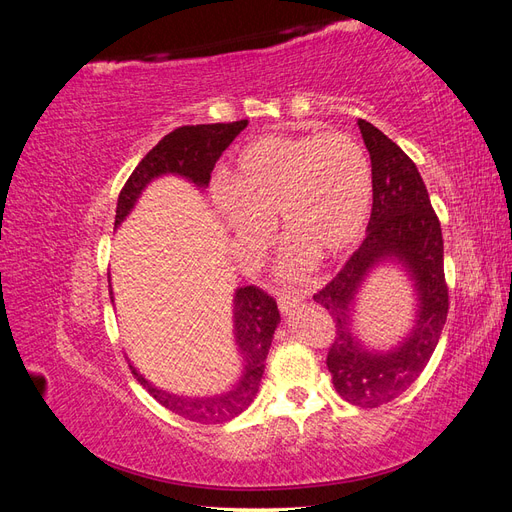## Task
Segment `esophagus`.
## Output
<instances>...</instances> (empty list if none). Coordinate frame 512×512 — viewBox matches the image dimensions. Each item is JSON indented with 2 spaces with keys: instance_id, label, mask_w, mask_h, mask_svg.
Masks as SVG:
<instances>
[{
  "instance_id": "esophagus-1",
  "label": "esophagus",
  "mask_w": 512,
  "mask_h": 512,
  "mask_svg": "<svg viewBox=\"0 0 512 512\" xmlns=\"http://www.w3.org/2000/svg\"><path fill=\"white\" fill-rule=\"evenodd\" d=\"M301 301H303V294H299V292L292 294V297H290V294H282L280 301H277V305H280L282 314H290L292 309L297 307V303H301Z\"/></svg>"
}]
</instances>
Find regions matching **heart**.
I'll return each instance as SVG.
<instances>
[{
    "label": "heart",
    "instance_id": "1",
    "mask_svg": "<svg viewBox=\"0 0 512 512\" xmlns=\"http://www.w3.org/2000/svg\"><path fill=\"white\" fill-rule=\"evenodd\" d=\"M374 179L363 145L350 134L262 136L232 160L213 203L239 241L262 245L273 220L292 241L286 273L301 275L314 258L335 260L361 241Z\"/></svg>",
    "mask_w": 512,
    "mask_h": 512
}]
</instances>
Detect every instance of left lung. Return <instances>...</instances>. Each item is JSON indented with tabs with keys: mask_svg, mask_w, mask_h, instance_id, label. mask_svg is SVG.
<instances>
[{
	"mask_svg": "<svg viewBox=\"0 0 512 512\" xmlns=\"http://www.w3.org/2000/svg\"><path fill=\"white\" fill-rule=\"evenodd\" d=\"M359 130L374 179L367 237L314 301L335 322L327 356L335 391L352 406L378 408L404 393L429 363L446 322L448 288L442 228L416 164L369 121L359 119ZM384 264L409 275L417 309L409 335L389 351H376L355 335L353 312L366 277Z\"/></svg>",
	"mask_w": 512,
	"mask_h": 512,
	"instance_id": "obj_1",
	"label": "left lung"
}]
</instances>
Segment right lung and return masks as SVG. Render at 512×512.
Returning <instances> with one entry per match:
<instances>
[{"mask_svg": "<svg viewBox=\"0 0 512 512\" xmlns=\"http://www.w3.org/2000/svg\"><path fill=\"white\" fill-rule=\"evenodd\" d=\"M247 128V119L232 123H203V126H183L153 147L147 156L138 162L134 173L123 185L117 200L115 228L134 211L138 198L143 196L147 185L166 175H175L190 181L194 188L205 190L211 179V170L220 160L222 151L235 141L241 130ZM113 301V288H111ZM277 303L267 292L256 286L237 288L232 294V335L241 359V376L226 391L215 395H179L160 389L149 382L130 363L132 374L141 382L149 395L160 401L164 408L175 412L188 421L203 425H218L230 418L239 416L252 404L262 374H265V361L273 342V333L280 324Z\"/></svg>", "mask_w": 512, "mask_h": 512, "instance_id": "right-lung-1", "label": "right lung"}]
</instances>
